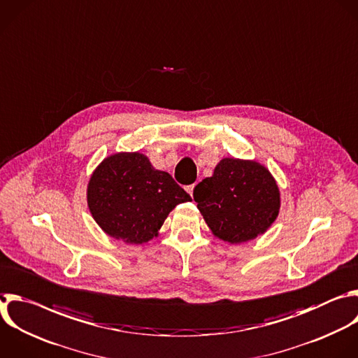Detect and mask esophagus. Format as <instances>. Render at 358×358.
<instances>
[{
  "label": "esophagus",
  "mask_w": 358,
  "mask_h": 358,
  "mask_svg": "<svg viewBox=\"0 0 358 358\" xmlns=\"http://www.w3.org/2000/svg\"><path fill=\"white\" fill-rule=\"evenodd\" d=\"M194 188H195V184H192V185H188V187H187V192L191 195V198H194Z\"/></svg>",
  "instance_id": "esophagus-1"
}]
</instances>
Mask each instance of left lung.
<instances>
[{"mask_svg": "<svg viewBox=\"0 0 358 358\" xmlns=\"http://www.w3.org/2000/svg\"><path fill=\"white\" fill-rule=\"evenodd\" d=\"M194 201L216 239L242 245L264 234L275 222L281 192L264 164L224 157L212 177L195 187Z\"/></svg>", "mask_w": 358, "mask_h": 358, "instance_id": "left-lung-1", "label": "left lung"}]
</instances>
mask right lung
<instances>
[{"label":"right lung","mask_w":358,"mask_h":358,"mask_svg":"<svg viewBox=\"0 0 358 358\" xmlns=\"http://www.w3.org/2000/svg\"><path fill=\"white\" fill-rule=\"evenodd\" d=\"M191 196L141 152L106 156L87 184V205L105 234L128 245L159 236L169 213Z\"/></svg>","instance_id":"add662e5"}]
</instances>
